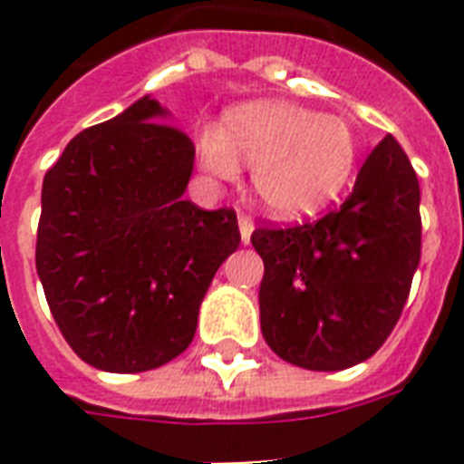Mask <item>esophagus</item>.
I'll return each mask as SVG.
<instances>
[{"label": "esophagus", "mask_w": 464, "mask_h": 464, "mask_svg": "<svg viewBox=\"0 0 464 464\" xmlns=\"http://www.w3.org/2000/svg\"><path fill=\"white\" fill-rule=\"evenodd\" d=\"M238 228H240V238H243V243H250V236H253V228H255V224H253V218L247 217L246 211H240L238 214Z\"/></svg>", "instance_id": "1"}]
</instances>
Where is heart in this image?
<instances>
[{
	"label": "heart",
	"instance_id": "1",
	"mask_svg": "<svg viewBox=\"0 0 464 464\" xmlns=\"http://www.w3.org/2000/svg\"><path fill=\"white\" fill-rule=\"evenodd\" d=\"M199 163L218 180H236L253 163V188L279 218L323 209L352 178L359 141L342 118L286 101H257L233 111L226 127L197 137Z\"/></svg>",
	"mask_w": 464,
	"mask_h": 464
}]
</instances>
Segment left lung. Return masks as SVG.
I'll list each match as a JSON object with an SVG mask.
<instances>
[{"label":"left lung","instance_id":"left-lung-1","mask_svg":"<svg viewBox=\"0 0 464 464\" xmlns=\"http://www.w3.org/2000/svg\"><path fill=\"white\" fill-rule=\"evenodd\" d=\"M419 180L388 134L352 195L315 221L260 226V324L269 349L308 371L371 359L397 324L421 257Z\"/></svg>","mask_w":464,"mask_h":464}]
</instances>
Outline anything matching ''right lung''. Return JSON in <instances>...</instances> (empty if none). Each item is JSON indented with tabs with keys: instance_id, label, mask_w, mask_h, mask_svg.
<instances>
[{
	"instance_id": "1",
	"label": "right lung",
	"mask_w": 464,
	"mask_h": 464,
	"mask_svg": "<svg viewBox=\"0 0 464 464\" xmlns=\"http://www.w3.org/2000/svg\"><path fill=\"white\" fill-rule=\"evenodd\" d=\"M140 98L69 141L43 180L35 267L62 337L108 373H141L189 346L221 262L240 243L233 209L182 197L195 144Z\"/></svg>"
}]
</instances>
